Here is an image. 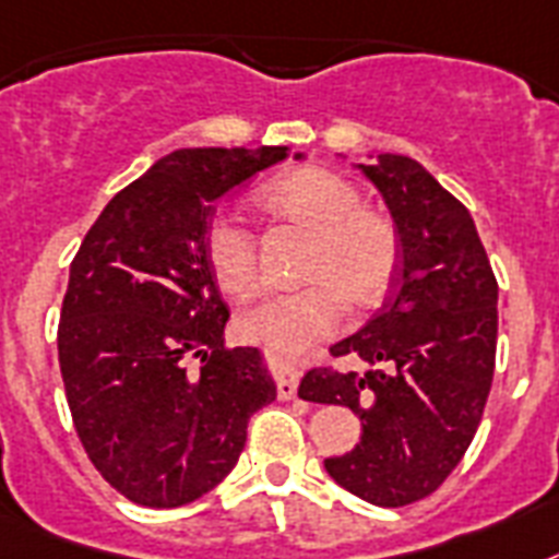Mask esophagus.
<instances>
[{"mask_svg":"<svg viewBox=\"0 0 559 559\" xmlns=\"http://www.w3.org/2000/svg\"><path fill=\"white\" fill-rule=\"evenodd\" d=\"M297 385H299L297 368L294 366L280 368V377H276V394H280V400H294V396H297Z\"/></svg>","mask_w":559,"mask_h":559,"instance_id":"34e87169","label":"esophagus"}]
</instances>
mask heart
Masks as SVG:
<instances>
[{
  "label": "heart",
  "mask_w": 559,
  "mask_h": 559,
  "mask_svg": "<svg viewBox=\"0 0 559 559\" xmlns=\"http://www.w3.org/2000/svg\"><path fill=\"white\" fill-rule=\"evenodd\" d=\"M260 205L274 219L311 234L302 280L290 290H260L239 311L237 329L251 343L299 352L340 325L345 302L380 306L400 269V242L385 216L362 207L354 182L329 168H294L271 179ZM211 274L228 294H246L260 274L257 234L237 214H219L205 234Z\"/></svg>",
  "instance_id": "heart-1"
}]
</instances>
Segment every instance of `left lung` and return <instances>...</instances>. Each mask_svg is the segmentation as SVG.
Here are the masks:
<instances>
[{
	"label": "left lung",
	"mask_w": 559,
	"mask_h": 559,
	"mask_svg": "<svg viewBox=\"0 0 559 559\" xmlns=\"http://www.w3.org/2000/svg\"><path fill=\"white\" fill-rule=\"evenodd\" d=\"M394 219V294L331 357L366 371L311 368L299 396L348 405L362 437L325 472L359 500L400 509L445 483L477 435L497 354V280L472 214L417 159L359 165Z\"/></svg>",
	"instance_id": "left-lung-1"
}]
</instances>
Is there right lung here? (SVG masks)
Returning a JSON list of instances; mask_svg holds the SVG:
<instances>
[{
    "mask_svg": "<svg viewBox=\"0 0 559 559\" xmlns=\"http://www.w3.org/2000/svg\"><path fill=\"white\" fill-rule=\"evenodd\" d=\"M288 147H182L105 205L71 262L59 371L96 472L136 506L177 509L219 486L276 389L257 348L225 345L205 257L211 202ZM302 154H297V159Z\"/></svg>",
    "mask_w": 559,
    "mask_h": 559,
    "instance_id": "right-lung-1",
    "label": "right lung"
}]
</instances>
